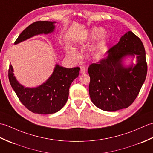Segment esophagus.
<instances>
[{
	"label": "esophagus",
	"instance_id": "obj_1",
	"mask_svg": "<svg viewBox=\"0 0 153 153\" xmlns=\"http://www.w3.org/2000/svg\"><path fill=\"white\" fill-rule=\"evenodd\" d=\"M85 72H86L85 68L84 67V66H82V67H81V68H80V73L83 74H85Z\"/></svg>",
	"mask_w": 153,
	"mask_h": 153
}]
</instances>
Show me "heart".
<instances>
[{
    "label": "heart",
    "mask_w": 153,
    "mask_h": 153,
    "mask_svg": "<svg viewBox=\"0 0 153 153\" xmlns=\"http://www.w3.org/2000/svg\"><path fill=\"white\" fill-rule=\"evenodd\" d=\"M87 39H96L97 38H99V40L97 41V43L93 45V46L89 48L88 51V54L90 56H93V55L97 54V53L102 49L103 47L105 46V44L107 43L109 35L105 33V30L102 27H93L91 28V30L89 32L88 36L87 37ZM77 43L82 44V41L81 39L77 40ZM66 52L67 54L69 56H74L75 54V51L73 48L71 47H68L66 48Z\"/></svg>",
    "instance_id": "b5f03b06"
}]
</instances>
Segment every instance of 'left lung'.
Masks as SVG:
<instances>
[{"label": "left lung", "mask_w": 153, "mask_h": 153, "mask_svg": "<svg viewBox=\"0 0 153 153\" xmlns=\"http://www.w3.org/2000/svg\"><path fill=\"white\" fill-rule=\"evenodd\" d=\"M106 54L88 68L89 93L97 107L115 112L130 106L140 91L147 73L145 50L140 39L129 31ZM128 56L136 57V64H123Z\"/></svg>", "instance_id": "8db88e82"}]
</instances>
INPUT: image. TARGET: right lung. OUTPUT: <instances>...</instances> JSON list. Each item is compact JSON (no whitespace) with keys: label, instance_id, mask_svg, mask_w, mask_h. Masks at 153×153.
<instances>
[{"label":"right lung","instance_id":"right-lung-1","mask_svg":"<svg viewBox=\"0 0 153 153\" xmlns=\"http://www.w3.org/2000/svg\"><path fill=\"white\" fill-rule=\"evenodd\" d=\"M55 23L48 21L33 23L22 32L14 44L35 35L52 33L54 31ZM79 67L66 68L56 64L53 74L46 82L39 86L30 88L18 82L10 64L8 78L18 99L29 110L39 114H51L59 111L66 103L70 85L79 76Z\"/></svg>","mask_w":153,"mask_h":153}]
</instances>
